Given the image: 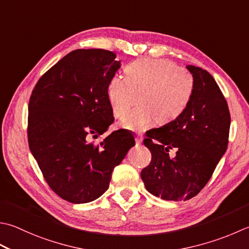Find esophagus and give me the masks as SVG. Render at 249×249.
Here are the masks:
<instances>
[{"label":"esophagus","mask_w":249,"mask_h":249,"mask_svg":"<svg viewBox=\"0 0 249 249\" xmlns=\"http://www.w3.org/2000/svg\"><path fill=\"white\" fill-rule=\"evenodd\" d=\"M142 140H143L142 135H140V134H137V135H136V141H137L138 143H141V142H142Z\"/></svg>","instance_id":"esophagus-1"}]
</instances>
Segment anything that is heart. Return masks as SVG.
I'll return each mask as SVG.
<instances>
[{"mask_svg":"<svg viewBox=\"0 0 249 249\" xmlns=\"http://www.w3.org/2000/svg\"><path fill=\"white\" fill-rule=\"evenodd\" d=\"M126 76L115 75L108 85L112 113L122 118L136 95L140 108L121 121L122 127L142 130L157 118L160 123L175 120L187 109L194 90L193 75L168 60L140 59L125 69Z\"/></svg>","mask_w":249,"mask_h":249,"instance_id":"1","label":"heart"}]
</instances>
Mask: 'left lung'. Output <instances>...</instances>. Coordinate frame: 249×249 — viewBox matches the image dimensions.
Instances as JSON below:
<instances>
[{
  "label": "left lung",
  "instance_id": "8db88e82",
  "mask_svg": "<svg viewBox=\"0 0 249 249\" xmlns=\"http://www.w3.org/2000/svg\"><path fill=\"white\" fill-rule=\"evenodd\" d=\"M194 90L178 118L150 129L143 143L152 160L141 170L145 189L165 201H187L205 187L226 153L231 118L215 79L202 68L187 66ZM176 148L174 158L169 150Z\"/></svg>",
  "mask_w": 249,
  "mask_h": 249
}]
</instances>
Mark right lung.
Wrapping results in <instances>:
<instances>
[{
    "instance_id": "right-lung-1",
    "label": "right lung",
    "mask_w": 249,
    "mask_h": 249,
    "mask_svg": "<svg viewBox=\"0 0 249 249\" xmlns=\"http://www.w3.org/2000/svg\"><path fill=\"white\" fill-rule=\"evenodd\" d=\"M115 53L76 50L44 74L29 101V148L57 196L74 204L94 201L109 188L111 175L135 138L113 131L100 144L89 137L105 134L114 118L109 82L120 69Z\"/></svg>"
}]
</instances>
